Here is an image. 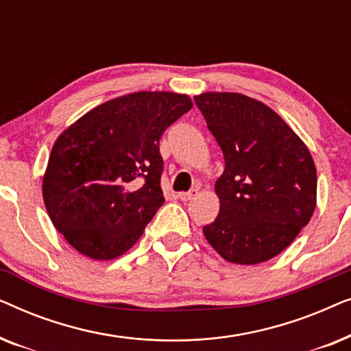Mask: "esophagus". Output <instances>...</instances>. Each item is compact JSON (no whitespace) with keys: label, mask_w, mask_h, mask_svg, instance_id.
Wrapping results in <instances>:
<instances>
[{"label":"esophagus","mask_w":351,"mask_h":351,"mask_svg":"<svg viewBox=\"0 0 351 351\" xmlns=\"http://www.w3.org/2000/svg\"><path fill=\"white\" fill-rule=\"evenodd\" d=\"M196 195H198V191H196V190H190V191H186V193H179V198H180L182 201H190V199H193Z\"/></svg>","instance_id":"1"}]
</instances>
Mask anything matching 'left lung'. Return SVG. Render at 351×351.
Wrapping results in <instances>:
<instances>
[{"mask_svg": "<svg viewBox=\"0 0 351 351\" xmlns=\"http://www.w3.org/2000/svg\"><path fill=\"white\" fill-rule=\"evenodd\" d=\"M195 102L222 148L215 182L220 209L203 227L227 262L257 265L276 257L310 222L316 166L304 141L270 107L239 93H203Z\"/></svg>", "mask_w": 351, "mask_h": 351, "instance_id": "left-lung-1", "label": "left lung"}]
</instances>
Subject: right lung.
Returning <instances> with one entry per match:
<instances>
[{"label": "right lung", "mask_w": 351, "mask_h": 351, "mask_svg": "<svg viewBox=\"0 0 351 351\" xmlns=\"http://www.w3.org/2000/svg\"><path fill=\"white\" fill-rule=\"evenodd\" d=\"M191 107L186 94L138 90L97 105L57 137L43 199L71 247L112 261L138 241L165 203L160 138Z\"/></svg>", "instance_id": "1"}]
</instances>
